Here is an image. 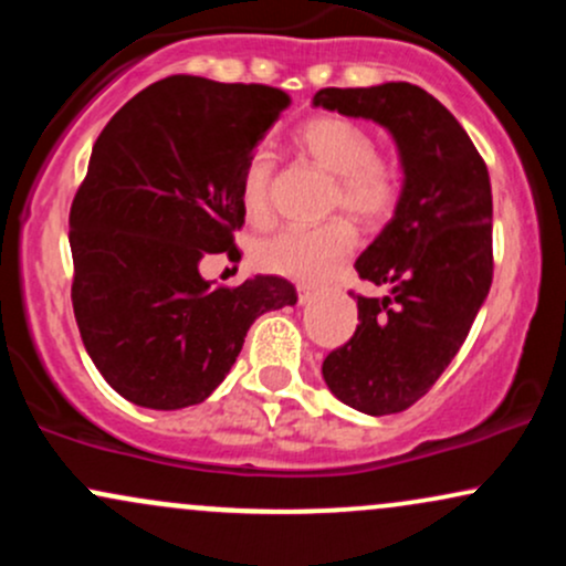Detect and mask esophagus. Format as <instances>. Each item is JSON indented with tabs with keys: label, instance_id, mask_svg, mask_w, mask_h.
I'll list each match as a JSON object with an SVG mask.
<instances>
[{
	"label": "esophagus",
	"instance_id": "obj_1",
	"mask_svg": "<svg viewBox=\"0 0 566 566\" xmlns=\"http://www.w3.org/2000/svg\"><path fill=\"white\" fill-rule=\"evenodd\" d=\"M314 295H316L314 287H308V284H297V303L305 305Z\"/></svg>",
	"mask_w": 566,
	"mask_h": 566
}]
</instances>
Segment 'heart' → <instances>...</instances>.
<instances>
[{
  "label": "heart",
  "mask_w": 566,
  "mask_h": 566,
  "mask_svg": "<svg viewBox=\"0 0 566 566\" xmlns=\"http://www.w3.org/2000/svg\"><path fill=\"white\" fill-rule=\"evenodd\" d=\"M297 148L322 170L335 175L329 207H346L367 223L394 216L401 199V175L394 161L378 157V143L359 122L346 116H314L297 129ZM271 178L274 161L265 151L247 159L242 172V210L250 223L263 226L271 216ZM356 250V231L346 218H333L311 229H282L252 247V261L269 274L295 282H322L335 274Z\"/></svg>",
  "instance_id": "obj_1"
}]
</instances>
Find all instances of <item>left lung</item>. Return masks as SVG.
Here are the masks:
<instances>
[{"instance_id":"8db88e82","label":"left lung","mask_w":566,"mask_h":566,"mask_svg":"<svg viewBox=\"0 0 566 566\" xmlns=\"http://www.w3.org/2000/svg\"><path fill=\"white\" fill-rule=\"evenodd\" d=\"M314 106L378 122L399 148L401 199L356 261L359 279L391 292L356 295V333L322 375L359 412H405L454 359L490 292V172L460 122L418 84L324 87Z\"/></svg>"}]
</instances>
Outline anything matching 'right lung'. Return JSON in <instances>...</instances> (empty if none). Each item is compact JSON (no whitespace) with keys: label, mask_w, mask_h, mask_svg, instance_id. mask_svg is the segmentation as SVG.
<instances>
[{"label":"right lung","mask_w":566,"mask_h":566,"mask_svg":"<svg viewBox=\"0 0 566 566\" xmlns=\"http://www.w3.org/2000/svg\"><path fill=\"white\" fill-rule=\"evenodd\" d=\"M290 106L265 84L175 74L140 90L97 135L71 201V303L97 373L148 409L205 401L250 324L295 305L282 276L212 287L199 261L239 255L242 172Z\"/></svg>","instance_id":"1"}]
</instances>
